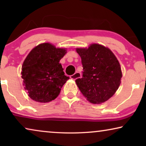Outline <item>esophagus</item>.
Returning <instances> with one entry per match:
<instances>
[{
    "mask_svg": "<svg viewBox=\"0 0 146 146\" xmlns=\"http://www.w3.org/2000/svg\"><path fill=\"white\" fill-rule=\"evenodd\" d=\"M80 76H81L80 73H79V72H76L74 74L70 76V78L74 80H76V79L80 78Z\"/></svg>",
    "mask_w": 146,
    "mask_h": 146,
    "instance_id": "obj_1",
    "label": "esophagus"
}]
</instances>
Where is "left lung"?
Instances as JSON below:
<instances>
[{
    "instance_id": "obj_1",
    "label": "left lung",
    "mask_w": 146,
    "mask_h": 146,
    "mask_svg": "<svg viewBox=\"0 0 146 146\" xmlns=\"http://www.w3.org/2000/svg\"><path fill=\"white\" fill-rule=\"evenodd\" d=\"M82 60L83 74L76 84L88 101L105 102L115 93L122 77L118 60L108 47L93 43L88 48H76Z\"/></svg>"
}]
</instances>
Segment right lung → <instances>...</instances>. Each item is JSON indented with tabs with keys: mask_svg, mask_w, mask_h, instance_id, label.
Instances as JSON below:
<instances>
[{
	"mask_svg": "<svg viewBox=\"0 0 146 146\" xmlns=\"http://www.w3.org/2000/svg\"><path fill=\"white\" fill-rule=\"evenodd\" d=\"M67 49L52 44H40L30 52L22 66L24 88L34 101L46 103L56 98L69 79L60 60Z\"/></svg>",
	"mask_w": 146,
	"mask_h": 146,
	"instance_id": "add662e5",
	"label": "right lung"
}]
</instances>
